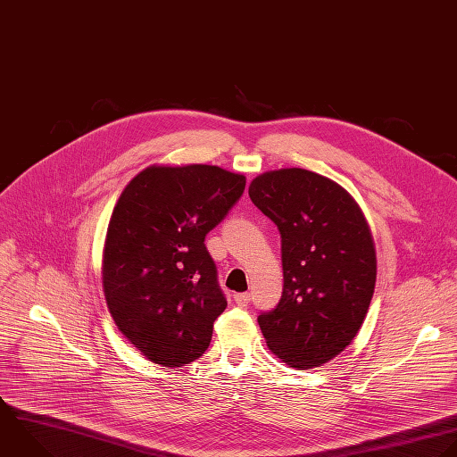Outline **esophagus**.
<instances>
[{
  "instance_id": "34e87169",
  "label": "esophagus",
  "mask_w": 457,
  "mask_h": 457,
  "mask_svg": "<svg viewBox=\"0 0 457 457\" xmlns=\"http://www.w3.org/2000/svg\"><path fill=\"white\" fill-rule=\"evenodd\" d=\"M233 299H235V303H237L240 308H245V306L249 304V301H251V294H247V292L237 294Z\"/></svg>"
}]
</instances>
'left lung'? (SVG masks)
Here are the masks:
<instances>
[{
	"label": "left lung",
	"instance_id": "1",
	"mask_svg": "<svg viewBox=\"0 0 457 457\" xmlns=\"http://www.w3.org/2000/svg\"><path fill=\"white\" fill-rule=\"evenodd\" d=\"M249 197L281 235L283 295L258 317L267 347L294 369L324 365L354 340L374 295L369 222L344 187L306 169L263 172Z\"/></svg>",
	"mask_w": 457,
	"mask_h": 457
}]
</instances>
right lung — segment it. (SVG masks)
<instances>
[{
  "mask_svg": "<svg viewBox=\"0 0 457 457\" xmlns=\"http://www.w3.org/2000/svg\"><path fill=\"white\" fill-rule=\"evenodd\" d=\"M245 176L217 165H151L122 190L104 240L103 292L119 331L162 367L210 345L228 301L206 235L228 215Z\"/></svg>",
  "mask_w": 457,
  "mask_h": 457,
  "instance_id": "right-lung-1",
  "label": "right lung"
}]
</instances>
